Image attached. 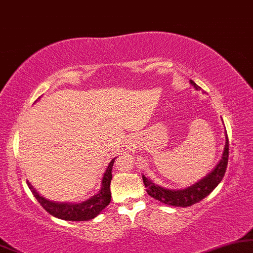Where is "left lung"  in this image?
Listing matches in <instances>:
<instances>
[{
	"instance_id": "obj_1",
	"label": "left lung",
	"mask_w": 253,
	"mask_h": 253,
	"mask_svg": "<svg viewBox=\"0 0 253 253\" xmlns=\"http://www.w3.org/2000/svg\"><path fill=\"white\" fill-rule=\"evenodd\" d=\"M192 85H193L197 90H200L201 87L197 85L193 81H190ZM228 157H229V140L227 132H225V146L223 154L217 166L211 171L207 176H205L203 179H200L198 183L188 186L184 190H169V188H164L162 186H158L155 183H153L147 177L142 176L144 186L147 187V192L150 197L156 199L161 203L169 205V206L174 207H188L192 205L199 203L206 198L215 187L220 184L222 178L224 177L225 170H227L228 164Z\"/></svg>"
}]
</instances>
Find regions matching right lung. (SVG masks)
Listing matches in <instances>:
<instances>
[{
  "label": "right lung",
  "mask_w": 253,
  "mask_h": 253,
  "mask_svg": "<svg viewBox=\"0 0 253 253\" xmlns=\"http://www.w3.org/2000/svg\"><path fill=\"white\" fill-rule=\"evenodd\" d=\"M116 158L110 162L109 167L106 168L105 173H104L102 179V186L98 193L93 195L92 198L87 199L80 204L72 203H55V201H49L42 197L37 192L31 184L28 181L30 190L38 200V203L43 207V210L48 211L53 216L61 218L66 221H89L95 218L97 215L100 214L104 208L110 204L111 201V191L110 184L112 179V168Z\"/></svg>",
  "instance_id": "1"
}]
</instances>
